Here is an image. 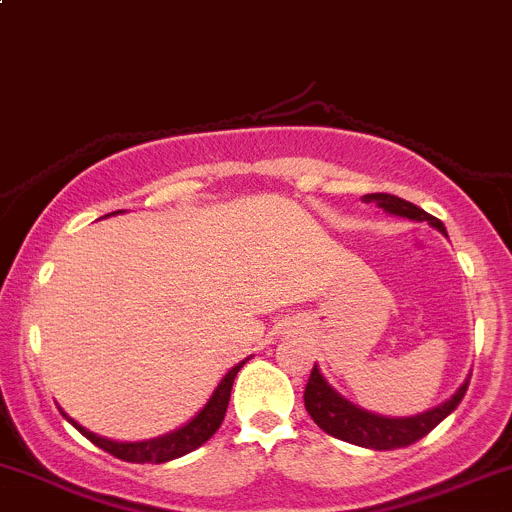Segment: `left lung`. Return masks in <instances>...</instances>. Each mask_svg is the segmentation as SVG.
Instances as JSON below:
<instances>
[{"mask_svg": "<svg viewBox=\"0 0 512 512\" xmlns=\"http://www.w3.org/2000/svg\"><path fill=\"white\" fill-rule=\"evenodd\" d=\"M367 203H377L379 208H384L387 213H394V216L410 218V221H427L430 226H435L437 231L445 233V226H442L440 218L430 216L427 211L417 208L415 203L402 201L397 196H389V193H369L364 196ZM447 236V233H445ZM467 384L470 379L462 382V387L452 394L447 402L437 405L435 410L422 412V415L415 417H379L372 415L367 410H359L357 405L347 402L342 394L334 392L326 379L321 377V372L311 369L309 382H306L304 389V405L306 412L311 415V420L326 432V435L337 437V440L352 442V445L369 447V450H397V447H407L412 442L422 440L427 432L435 430L452 410H457V405L462 402L467 392Z\"/></svg>", "mask_w": 512, "mask_h": 512, "instance_id": "8db88e82", "label": "left lung"}]
</instances>
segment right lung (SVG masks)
<instances>
[{
    "instance_id": "add662e5",
    "label": "right lung",
    "mask_w": 512,
    "mask_h": 512,
    "mask_svg": "<svg viewBox=\"0 0 512 512\" xmlns=\"http://www.w3.org/2000/svg\"><path fill=\"white\" fill-rule=\"evenodd\" d=\"M115 213H120V211H115ZM243 364L246 362L236 364V367H233L231 372L221 379V384H218L216 392L211 394V399L206 402V407H203V410L198 412V415L193 417L188 425H183L180 430L170 432V435L155 437V440H145V442H113V440H105V437L92 435V432H87L85 427H80L77 422H72V420L70 422L82 432V435L87 437V440L92 442V445H97L100 450L110 452V455L120 457V460H125V462H140V465H143V462L175 460V457L188 455V452H193L196 447H201L203 442L211 440V437L216 435V430L221 427L223 417H226L233 379H236L238 369H241Z\"/></svg>"
}]
</instances>
